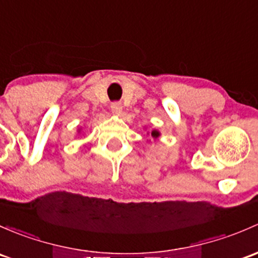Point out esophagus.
<instances>
[{"label":"esophagus","instance_id":"1","mask_svg":"<svg viewBox=\"0 0 258 258\" xmlns=\"http://www.w3.org/2000/svg\"><path fill=\"white\" fill-rule=\"evenodd\" d=\"M111 108H112V111L113 112H121L122 111V104L120 101H115V102H112V104H111Z\"/></svg>","mask_w":258,"mask_h":258}]
</instances>
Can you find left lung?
Segmentation results:
<instances>
[{
  "label": "left lung",
  "mask_w": 258,
  "mask_h": 258,
  "mask_svg": "<svg viewBox=\"0 0 258 258\" xmlns=\"http://www.w3.org/2000/svg\"><path fill=\"white\" fill-rule=\"evenodd\" d=\"M152 136H153L154 138H157L159 136V132H157V131H152Z\"/></svg>",
  "instance_id": "1"
}]
</instances>
